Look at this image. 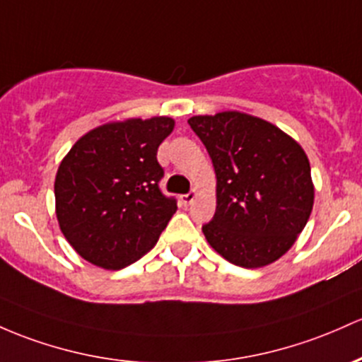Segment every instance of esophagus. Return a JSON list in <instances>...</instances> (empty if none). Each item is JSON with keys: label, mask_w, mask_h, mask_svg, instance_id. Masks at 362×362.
I'll list each match as a JSON object with an SVG mask.
<instances>
[{"label": "esophagus", "mask_w": 362, "mask_h": 362, "mask_svg": "<svg viewBox=\"0 0 362 362\" xmlns=\"http://www.w3.org/2000/svg\"><path fill=\"white\" fill-rule=\"evenodd\" d=\"M194 197H196V192H187V194H182L180 196V202L184 206H189L190 202L194 201Z\"/></svg>", "instance_id": "obj_1"}]
</instances>
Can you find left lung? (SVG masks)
<instances>
[{
  "mask_svg": "<svg viewBox=\"0 0 362 362\" xmlns=\"http://www.w3.org/2000/svg\"><path fill=\"white\" fill-rule=\"evenodd\" d=\"M216 173V211L206 240L230 263L261 268L284 256L315 201L305 153L272 123L223 111L189 120Z\"/></svg>",
  "mask_w": 362,
  "mask_h": 362,
  "instance_id": "obj_1",
  "label": "left lung"
}]
</instances>
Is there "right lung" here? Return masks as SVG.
I'll return each mask as SVG.
<instances>
[{
  "instance_id": "right-lung-1",
  "label": "right lung",
  "mask_w": 362,
  "mask_h": 362,
  "mask_svg": "<svg viewBox=\"0 0 362 362\" xmlns=\"http://www.w3.org/2000/svg\"><path fill=\"white\" fill-rule=\"evenodd\" d=\"M168 117L106 123L78 139L54 180L59 228L89 263L122 269L151 251L177 211L160 189Z\"/></svg>"
}]
</instances>
